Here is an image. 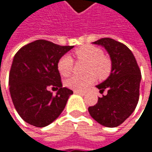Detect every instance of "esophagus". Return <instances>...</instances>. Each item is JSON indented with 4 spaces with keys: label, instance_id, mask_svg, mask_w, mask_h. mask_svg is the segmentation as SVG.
<instances>
[{
    "label": "esophagus",
    "instance_id": "1",
    "mask_svg": "<svg viewBox=\"0 0 152 152\" xmlns=\"http://www.w3.org/2000/svg\"><path fill=\"white\" fill-rule=\"evenodd\" d=\"M74 93L79 94V95H84V92L83 91H74Z\"/></svg>",
    "mask_w": 152,
    "mask_h": 152
}]
</instances>
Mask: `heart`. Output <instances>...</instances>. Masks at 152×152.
<instances>
[{"label":"heart","mask_w":152,"mask_h":152,"mask_svg":"<svg viewBox=\"0 0 152 152\" xmlns=\"http://www.w3.org/2000/svg\"><path fill=\"white\" fill-rule=\"evenodd\" d=\"M77 61H86L83 76H73L66 81V85L74 91H85L91 86L98 77L105 80L112 72V61L104 55L102 49L97 46L86 45L77 48L74 52ZM74 61L69 55L61 57L57 63V68L62 76H69L73 70Z\"/></svg>","instance_id":"1"}]
</instances>
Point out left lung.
<instances>
[{
  "label": "left lung",
  "mask_w": 152,
  "mask_h": 152,
  "mask_svg": "<svg viewBox=\"0 0 152 152\" xmlns=\"http://www.w3.org/2000/svg\"><path fill=\"white\" fill-rule=\"evenodd\" d=\"M96 45L104 46L112 60V72L102 83L97 85L100 93L98 103L88 108L91 116L99 124L114 128L128 119L139 100L141 70L130 49L110 38L100 39Z\"/></svg>",
  "instance_id": "1"
}]
</instances>
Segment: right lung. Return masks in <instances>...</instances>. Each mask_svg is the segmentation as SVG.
<instances>
[{
    "label": "right lung",
    "instance_id": "right-lung-1",
    "mask_svg": "<svg viewBox=\"0 0 152 152\" xmlns=\"http://www.w3.org/2000/svg\"><path fill=\"white\" fill-rule=\"evenodd\" d=\"M73 46L35 40L18 50L10 71L9 85L15 110L27 123L43 128L61 113L73 91L62 87L57 63ZM58 90L55 96L48 87Z\"/></svg>",
    "mask_w": 152,
    "mask_h": 152
}]
</instances>
